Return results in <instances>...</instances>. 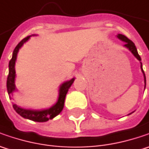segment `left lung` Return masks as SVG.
I'll use <instances>...</instances> for the list:
<instances>
[{
    "label": "left lung",
    "mask_w": 149,
    "mask_h": 149,
    "mask_svg": "<svg viewBox=\"0 0 149 149\" xmlns=\"http://www.w3.org/2000/svg\"><path fill=\"white\" fill-rule=\"evenodd\" d=\"M117 37L119 39V40H121L122 41H124L125 42V45H124V46L126 47V48H128V49L132 52V54L134 55L135 57L138 59V60L141 61V57L139 56V54L138 53V50L136 49V46H135L134 43L132 41V40H130L129 38H127L125 36H123L122 34H118ZM141 70H142V72L143 73V76H144V83H145V86H146V77H145V74H144V71H143V67H142V63H141ZM145 88V87H144Z\"/></svg>",
    "instance_id": "8db88e82"
}]
</instances>
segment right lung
Instances as JSON below:
<instances>
[{
  "label": "right lung",
  "mask_w": 149,
  "mask_h": 149,
  "mask_svg": "<svg viewBox=\"0 0 149 149\" xmlns=\"http://www.w3.org/2000/svg\"><path fill=\"white\" fill-rule=\"evenodd\" d=\"M31 36H27L24 38L20 43L16 45L13 54H12V58L9 62V74L7 77V81H6V87H7V92L8 95H12L13 92L15 90V60L17 57L18 51L20 49V47L26 43V41L30 39ZM74 81V78L71 79L69 81H66L63 83L60 87L59 90V97L58 100L55 103V104L50 107L47 109H43V110H32V109H26L23 108H20L16 104H13V108L15 112L20 114L21 117L31 119L35 122H46L49 119L54 118L55 116H57L60 112L62 111L64 104H65V96L69 89L70 88L73 82Z\"/></svg>",
  "instance_id": "add662e5"
}]
</instances>
